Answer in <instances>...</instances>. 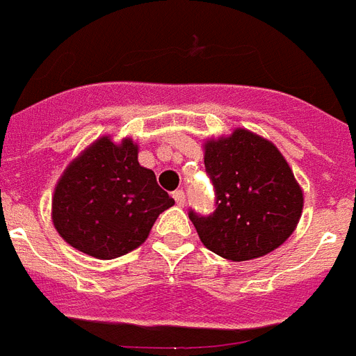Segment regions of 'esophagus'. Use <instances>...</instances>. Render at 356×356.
I'll use <instances>...</instances> for the list:
<instances>
[{"instance_id":"1","label":"esophagus","mask_w":356,"mask_h":356,"mask_svg":"<svg viewBox=\"0 0 356 356\" xmlns=\"http://www.w3.org/2000/svg\"><path fill=\"white\" fill-rule=\"evenodd\" d=\"M173 199H175V203H177L179 207H184V204H186V195H184L183 190H175V192H173Z\"/></svg>"}]
</instances>
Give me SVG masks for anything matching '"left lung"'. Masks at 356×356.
<instances>
[{"instance_id": "1", "label": "left lung", "mask_w": 356, "mask_h": 356, "mask_svg": "<svg viewBox=\"0 0 356 356\" xmlns=\"http://www.w3.org/2000/svg\"><path fill=\"white\" fill-rule=\"evenodd\" d=\"M204 170L213 186L216 210L190 219L204 247L232 261L265 256L294 232L303 208L287 161L273 143L236 129L208 140Z\"/></svg>"}]
</instances>
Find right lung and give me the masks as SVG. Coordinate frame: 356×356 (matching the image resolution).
I'll return each mask as SVG.
<instances>
[{"instance_id": "1", "label": "right lung", "mask_w": 356, "mask_h": 356, "mask_svg": "<svg viewBox=\"0 0 356 356\" xmlns=\"http://www.w3.org/2000/svg\"><path fill=\"white\" fill-rule=\"evenodd\" d=\"M137 146L100 138L69 164L53 197L58 234L98 259L128 254L148 238L159 213L175 201L137 161Z\"/></svg>"}]
</instances>
